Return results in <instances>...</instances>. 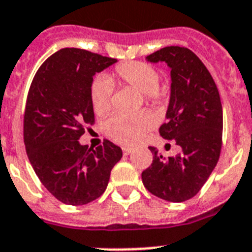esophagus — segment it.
Here are the masks:
<instances>
[{
  "mask_svg": "<svg viewBox=\"0 0 252 252\" xmlns=\"http://www.w3.org/2000/svg\"><path fill=\"white\" fill-rule=\"evenodd\" d=\"M131 151H132V149H131L130 147H122V152H124V155H125V156H128V155H130Z\"/></svg>",
  "mask_w": 252,
  "mask_h": 252,
  "instance_id": "34e87169",
  "label": "esophagus"
}]
</instances>
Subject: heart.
Listing matches in <instances>:
<instances>
[{
  "instance_id": "obj_1",
  "label": "heart",
  "mask_w": 252,
  "mask_h": 252,
  "mask_svg": "<svg viewBox=\"0 0 252 252\" xmlns=\"http://www.w3.org/2000/svg\"><path fill=\"white\" fill-rule=\"evenodd\" d=\"M113 80L144 94L147 103L153 107L161 103L159 74L156 68L143 62H127L118 64L109 78L100 76L91 82L90 100L94 112L97 116H105L111 111ZM151 127L152 118L145 112H140L132 116H113L104 124V132L118 144L134 145L143 139Z\"/></svg>"
}]
</instances>
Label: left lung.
Instances as JSON below:
<instances>
[{"label":"left lung","instance_id":"left-lung-1","mask_svg":"<svg viewBox=\"0 0 252 252\" xmlns=\"http://www.w3.org/2000/svg\"><path fill=\"white\" fill-rule=\"evenodd\" d=\"M171 68V96L159 134L182 148L163 157L153 147V161L141 172L152 194L184 202L201 190L219 161L223 144V108L215 81L196 54L187 47L167 46L147 56Z\"/></svg>","mask_w":252,"mask_h":252}]
</instances>
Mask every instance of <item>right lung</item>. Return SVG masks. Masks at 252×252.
Segmentation results:
<instances>
[{"label": "right lung", "mask_w": 252, "mask_h": 252, "mask_svg": "<svg viewBox=\"0 0 252 252\" xmlns=\"http://www.w3.org/2000/svg\"><path fill=\"white\" fill-rule=\"evenodd\" d=\"M116 62L66 47L43 62L29 87L23 127L27 155L39 182L65 205L99 198L122 157V149L107 139L95 149L78 141L85 128L95 124L93 76Z\"/></svg>", "instance_id": "right-lung-1"}]
</instances>
